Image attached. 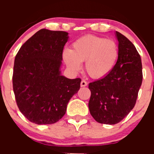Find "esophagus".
<instances>
[{"label":"esophagus","instance_id":"obj_1","mask_svg":"<svg viewBox=\"0 0 154 154\" xmlns=\"http://www.w3.org/2000/svg\"><path fill=\"white\" fill-rule=\"evenodd\" d=\"M88 85V82L85 80H82L80 83V86L81 87H85V86Z\"/></svg>","mask_w":154,"mask_h":154}]
</instances>
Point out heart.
Here are the masks:
<instances>
[{"mask_svg": "<svg viewBox=\"0 0 154 154\" xmlns=\"http://www.w3.org/2000/svg\"><path fill=\"white\" fill-rule=\"evenodd\" d=\"M119 51L117 43L111 39L88 35L77 39L71 51L65 50L63 59L72 72H78L81 63L85 61V69L91 77H106L115 67Z\"/></svg>", "mask_w": 154, "mask_h": 154, "instance_id": "b5f03b06", "label": "heart"}]
</instances>
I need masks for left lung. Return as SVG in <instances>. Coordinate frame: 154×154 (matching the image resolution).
<instances>
[{"label":"left lung","mask_w":154,"mask_h":154,"mask_svg":"<svg viewBox=\"0 0 154 154\" xmlns=\"http://www.w3.org/2000/svg\"><path fill=\"white\" fill-rule=\"evenodd\" d=\"M119 59L112 72L89 84L91 92L88 107L98 122L115 125L135 106L143 81L142 62L135 45L116 32Z\"/></svg>","instance_id":"left-lung-1"}]
</instances>
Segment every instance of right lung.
I'll use <instances>...</instances> for the list:
<instances>
[{
	"label": "right lung",
	"instance_id": "right-lung-1",
	"mask_svg": "<svg viewBox=\"0 0 154 154\" xmlns=\"http://www.w3.org/2000/svg\"><path fill=\"white\" fill-rule=\"evenodd\" d=\"M68 32L42 29L22 45L14 60L13 89L22 114L37 125H51L63 117L81 79L61 75Z\"/></svg>",
	"mask_w": 154,
	"mask_h": 154
}]
</instances>
